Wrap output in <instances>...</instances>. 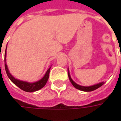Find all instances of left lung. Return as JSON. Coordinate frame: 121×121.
<instances>
[{"label":"left lung","mask_w":121,"mask_h":121,"mask_svg":"<svg viewBox=\"0 0 121 121\" xmlns=\"http://www.w3.org/2000/svg\"><path fill=\"white\" fill-rule=\"evenodd\" d=\"M68 76H69V80L71 81V83H72L73 86H74V87H75L76 89H77V90H79L81 91H91L95 90L98 89V87H101L102 85L104 84V82L102 81V82L98 83H97V84H95V85H93V86H80V85H78V84H77V83L71 79V75H70V73H69V69H68Z\"/></svg>","instance_id":"1"}]
</instances>
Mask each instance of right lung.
I'll return each mask as SVG.
<instances>
[{
	"label": "right lung",
	"instance_id": "1",
	"mask_svg": "<svg viewBox=\"0 0 121 121\" xmlns=\"http://www.w3.org/2000/svg\"><path fill=\"white\" fill-rule=\"evenodd\" d=\"M5 59H4V67H5V70H6V73L7 74V76L10 79V80L15 84L16 85L17 87H19L20 89H21L22 90L27 91V92H34L35 91H38L42 89L43 87H44L46 83H47V81L49 77V73H50V68L51 67L49 68L47 70L46 73H45L44 76L40 80L38 81H35L34 83H30V82H27V81H24L19 80V79H17L16 78L13 77L11 74V73L9 72V69L7 65V63H6V54H7V48L5 50Z\"/></svg>",
	"mask_w": 121,
	"mask_h": 121
}]
</instances>
